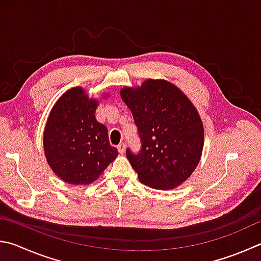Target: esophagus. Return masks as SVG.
Returning a JSON list of instances; mask_svg holds the SVG:
<instances>
[{
  "instance_id": "esophagus-1",
  "label": "esophagus",
  "mask_w": 261,
  "mask_h": 261,
  "mask_svg": "<svg viewBox=\"0 0 261 261\" xmlns=\"http://www.w3.org/2000/svg\"><path fill=\"white\" fill-rule=\"evenodd\" d=\"M117 150H118V153H120V154H124L125 153V144L121 143L120 145H118L117 146Z\"/></svg>"
}]
</instances>
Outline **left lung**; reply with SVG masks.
I'll list each match as a JSON object with an SVG mask.
<instances>
[{
	"label": "left lung",
	"mask_w": 261,
	"mask_h": 261,
	"mask_svg": "<svg viewBox=\"0 0 261 261\" xmlns=\"http://www.w3.org/2000/svg\"><path fill=\"white\" fill-rule=\"evenodd\" d=\"M122 100L132 113L141 150L126 158L140 182L154 189H173L186 181L200 163L204 127L196 107L167 80L148 79L124 87Z\"/></svg>",
	"instance_id": "left-lung-1"
}]
</instances>
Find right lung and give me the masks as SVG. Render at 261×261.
Returning <instances> with one entry per match:
<instances>
[{
	"mask_svg": "<svg viewBox=\"0 0 261 261\" xmlns=\"http://www.w3.org/2000/svg\"><path fill=\"white\" fill-rule=\"evenodd\" d=\"M98 105L99 99L75 87L51 108L43 132L44 155L52 171L65 182L91 184L117 158L106 126L96 120Z\"/></svg>",
	"mask_w": 261,
	"mask_h": 261,
	"instance_id": "1",
	"label": "right lung"
}]
</instances>
